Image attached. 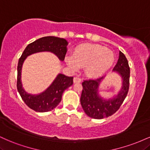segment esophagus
I'll return each mask as SVG.
<instances>
[{"mask_svg": "<svg viewBox=\"0 0 150 150\" xmlns=\"http://www.w3.org/2000/svg\"><path fill=\"white\" fill-rule=\"evenodd\" d=\"M73 82H74V83H77V82H81V79L80 78V77H74Z\"/></svg>", "mask_w": 150, "mask_h": 150, "instance_id": "34e87169", "label": "esophagus"}]
</instances>
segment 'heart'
I'll return each instance as SVG.
<instances>
[{
	"label": "heart",
	"instance_id": "heart-1",
	"mask_svg": "<svg viewBox=\"0 0 150 150\" xmlns=\"http://www.w3.org/2000/svg\"><path fill=\"white\" fill-rule=\"evenodd\" d=\"M114 61V55L111 50L97 44H86L76 48L74 56L65 57V62L71 70L77 71L85 68L89 76L97 77L106 73Z\"/></svg>",
	"mask_w": 150,
	"mask_h": 150
}]
</instances>
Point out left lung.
Masks as SVG:
<instances>
[{"mask_svg": "<svg viewBox=\"0 0 150 150\" xmlns=\"http://www.w3.org/2000/svg\"><path fill=\"white\" fill-rule=\"evenodd\" d=\"M122 79V87L118 94L109 99H104L99 95V86L106 76L96 80H84L80 103L87 116L95 119H102L116 113L123 104L129 89L130 68L125 55L119 51L118 62L113 69Z\"/></svg>", "mask_w": 150, "mask_h": 150, "instance_id": "8db88e82", "label": "left lung"}]
</instances>
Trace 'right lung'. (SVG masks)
<instances>
[{
	"mask_svg": "<svg viewBox=\"0 0 150 150\" xmlns=\"http://www.w3.org/2000/svg\"><path fill=\"white\" fill-rule=\"evenodd\" d=\"M68 44V42L66 39L63 38L56 37L40 38L28 44L19 59L17 88L22 100L29 107L37 112H47L56 108L61 102L63 92L73 84V77H68L59 73L45 91L38 94H29L22 87L21 81L22 68L24 61L27 56L44 51L54 53L60 61H63Z\"/></svg>",
	"mask_w": 150,
	"mask_h": 150,
	"instance_id": "obj_1",
	"label": "right lung"
}]
</instances>
